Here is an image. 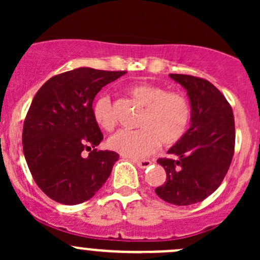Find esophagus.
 <instances>
[{
  "label": "esophagus",
  "mask_w": 260,
  "mask_h": 260,
  "mask_svg": "<svg viewBox=\"0 0 260 260\" xmlns=\"http://www.w3.org/2000/svg\"><path fill=\"white\" fill-rule=\"evenodd\" d=\"M133 162H136L138 168L145 169V168H148L149 165H150L151 160H148V159H144V160H133Z\"/></svg>",
  "instance_id": "obj_1"
}]
</instances>
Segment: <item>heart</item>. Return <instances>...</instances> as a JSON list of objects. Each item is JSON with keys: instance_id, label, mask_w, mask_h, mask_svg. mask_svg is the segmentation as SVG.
<instances>
[{"instance_id": "heart-1", "label": "heart", "mask_w": 260, "mask_h": 260, "mask_svg": "<svg viewBox=\"0 0 260 260\" xmlns=\"http://www.w3.org/2000/svg\"><path fill=\"white\" fill-rule=\"evenodd\" d=\"M128 92L144 106L139 116V129H120L107 140L110 149L124 156L145 157L153 154L160 142L165 145L177 143L184 136L190 122V106L186 95L151 83L128 86ZM92 117L105 131L116 126L111 98L100 94L92 104Z\"/></svg>"}]
</instances>
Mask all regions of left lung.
<instances>
[{
  "label": "left lung",
  "instance_id": "8db88e82",
  "mask_svg": "<svg viewBox=\"0 0 260 260\" xmlns=\"http://www.w3.org/2000/svg\"><path fill=\"white\" fill-rule=\"evenodd\" d=\"M187 90L192 123L182 138L157 162L166 181L155 193L174 205L204 201L219 188L235 153V118L232 107L215 85L188 74H170Z\"/></svg>",
  "mask_w": 260,
  "mask_h": 260
}]
</instances>
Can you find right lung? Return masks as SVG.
Masks as SVG:
<instances>
[{
    "instance_id": "add662e5",
    "label": "right lung",
    "mask_w": 260,
    "mask_h": 260,
    "mask_svg": "<svg viewBox=\"0 0 260 260\" xmlns=\"http://www.w3.org/2000/svg\"><path fill=\"white\" fill-rule=\"evenodd\" d=\"M124 73L77 68L53 76L35 94L23 126V153L35 183L55 202L88 201L111 174L120 155L96 149L104 136L92 101ZM83 151H89L86 158Z\"/></svg>"
}]
</instances>
